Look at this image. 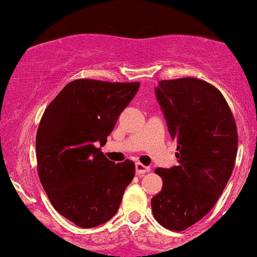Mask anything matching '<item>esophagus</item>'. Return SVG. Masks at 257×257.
Here are the masks:
<instances>
[{
	"mask_svg": "<svg viewBox=\"0 0 257 257\" xmlns=\"http://www.w3.org/2000/svg\"><path fill=\"white\" fill-rule=\"evenodd\" d=\"M135 169H136L137 175H144V174H146V172H150V167L145 166V165L140 164V162H136V165H135Z\"/></svg>",
	"mask_w": 257,
	"mask_h": 257,
	"instance_id": "obj_1",
	"label": "esophagus"
}]
</instances>
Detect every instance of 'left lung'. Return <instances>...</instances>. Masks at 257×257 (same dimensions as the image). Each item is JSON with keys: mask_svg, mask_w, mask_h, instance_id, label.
Instances as JSON below:
<instances>
[{"mask_svg": "<svg viewBox=\"0 0 257 257\" xmlns=\"http://www.w3.org/2000/svg\"><path fill=\"white\" fill-rule=\"evenodd\" d=\"M172 139L177 166L156 169L162 190L152 197L154 217L182 231L211 211L232 174L237 154L235 118L222 93L194 77L162 80L155 88Z\"/></svg>", "mask_w": 257, "mask_h": 257, "instance_id": "8db88e82", "label": "left lung"}]
</instances>
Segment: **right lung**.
I'll list each match as a JSON object with an SVG mask.
<instances>
[{
    "label": "right lung",
    "mask_w": 257,
    "mask_h": 257,
    "mask_svg": "<svg viewBox=\"0 0 257 257\" xmlns=\"http://www.w3.org/2000/svg\"><path fill=\"white\" fill-rule=\"evenodd\" d=\"M140 82L80 78L67 83L43 112L36 135L37 171L56 211L83 228L115 216L135 176L130 160L101 152Z\"/></svg>",
    "instance_id": "1"
}]
</instances>
